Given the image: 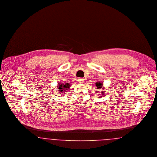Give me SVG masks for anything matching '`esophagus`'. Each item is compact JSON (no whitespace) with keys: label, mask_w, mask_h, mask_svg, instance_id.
<instances>
[{"label":"esophagus","mask_w":157,"mask_h":157,"mask_svg":"<svg viewBox=\"0 0 157 157\" xmlns=\"http://www.w3.org/2000/svg\"><path fill=\"white\" fill-rule=\"evenodd\" d=\"M78 81L79 83H84V81H85V79H84L83 78H78Z\"/></svg>","instance_id":"esophagus-1"}]
</instances>
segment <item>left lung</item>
I'll use <instances>...</instances> for the list:
<instances>
[{"label": "left lung", "instance_id": "obj_1", "mask_svg": "<svg viewBox=\"0 0 157 157\" xmlns=\"http://www.w3.org/2000/svg\"><path fill=\"white\" fill-rule=\"evenodd\" d=\"M95 86H96V87H97V88L98 90H101V95H103L105 91H104V88L103 87V83H100V82H97V83H95ZM99 96H100L99 98L101 97V96H100V94H99Z\"/></svg>", "mask_w": 157, "mask_h": 157}]
</instances>
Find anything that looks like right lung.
Here are the masks:
<instances>
[{
    "mask_svg": "<svg viewBox=\"0 0 157 157\" xmlns=\"http://www.w3.org/2000/svg\"><path fill=\"white\" fill-rule=\"evenodd\" d=\"M71 86L69 83H59L57 86V90H59L60 92H65V90H67V89ZM67 92V91H66Z\"/></svg>",
    "mask_w": 157,
    "mask_h": 157,
    "instance_id": "add662e5",
    "label": "right lung"
}]
</instances>
